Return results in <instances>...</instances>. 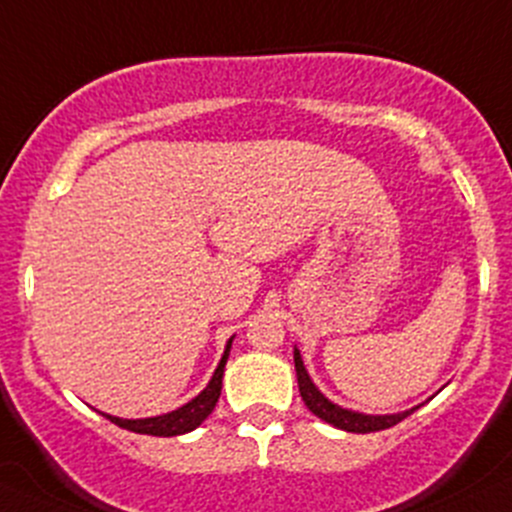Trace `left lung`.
<instances>
[{
	"mask_svg": "<svg viewBox=\"0 0 512 512\" xmlns=\"http://www.w3.org/2000/svg\"><path fill=\"white\" fill-rule=\"evenodd\" d=\"M295 372H297V385H300V395L305 400L307 410L312 415H317L320 420H325L327 425L332 428H340L345 433H377V430L393 428L398 425L400 420H405L408 415H413L420 405L415 408L403 410V413H390V415H367V413H357V410L342 408V405L332 403L330 398L320 393L315 382H312L310 372H307L305 362H302L300 350L295 347Z\"/></svg>",
	"mask_w": 512,
	"mask_h": 512,
	"instance_id": "left-lung-1",
	"label": "left lung"
}]
</instances>
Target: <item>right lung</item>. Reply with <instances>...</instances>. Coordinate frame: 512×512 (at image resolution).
Wrapping results in <instances>:
<instances>
[{"label": "right lung", "mask_w": 512, "mask_h": 512, "mask_svg": "<svg viewBox=\"0 0 512 512\" xmlns=\"http://www.w3.org/2000/svg\"><path fill=\"white\" fill-rule=\"evenodd\" d=\"M235 335L227 340L225 352H222L220 362H217L215 372H212L210 382H207V388L202 390L200 395L185 403L182 408L172 410V413H162L155 415V418H117V415H107L102 413L109 423L119 425L124 430H132V433H140V435H157V438H172V435H185L190 430L200 428L202 423L207 420V415L215 410L217 400H220V390H222V375H225V365H227V357H230V347Z\"/></svg>", "instance_id": "add662e5"}]
</instances>
